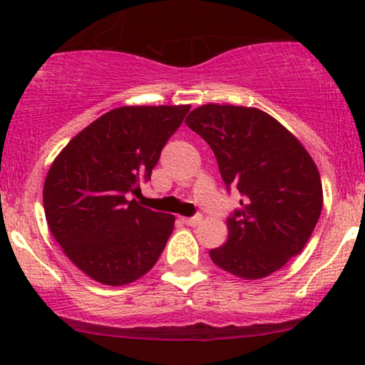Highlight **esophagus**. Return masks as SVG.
Masks as SVG:
<instances>
[{
    "label": "esophagus",
    "instance_id": "1",
    "mask_svg": "<svg viewBox=\"0 0 365 365\" xmlns=\"http://www.w3.org/2000/svg\"><path fill=\"white\" fill-rule=\"evenodd\" d=\"M202 217L201 215H195V217H189V218H183V222H185L187 225H190V227H195L197 224H201Z\"/></svg>",
    "mask_w": 365,
    "mask_h": 365
}]
</instances>
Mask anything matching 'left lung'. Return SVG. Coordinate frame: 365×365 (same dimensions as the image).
I'll return each instance as SVG.
<instances>
[{
	"mask_svg": "<svg viewBox=\"0 0 365 365\" xmlns=\"http://www.w3.org/2000/svg\"><path fill=\"white\" fill-rule=\"evenodd\" d=\"M185 124L212 147L240 208L227 218L224 247L210 250L218 267L259 279L302 252L320 218L324 192L317 164L292 133L262 110L205 105Z\"/></svg>",
	"mask_w": 365,
	"mask_h": 365,
	"instance_id": "left-lung-1",
	"label": "left lung"
}]
</instances>
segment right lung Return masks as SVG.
Listing matches in <instances>:
<instances>
[{
    "instance_id": "obj_1",
    "label": "right lung",
    "mask_w": 365,
    "mask_h": 365,
    "mask_svg": "<svg viewBox=\"0 0 365 365\" xmlns=\"http://www.w3.org/2000/svg\"><path fill=\"white\" fill-rule=\"evenodd\" d=\"M190 106H122L101 115L63 148L48 170L43 208L68 259L92 279L125 285L155 266L175 217L131 195L150 180Z\"/></svg>"
}]
</instances>
